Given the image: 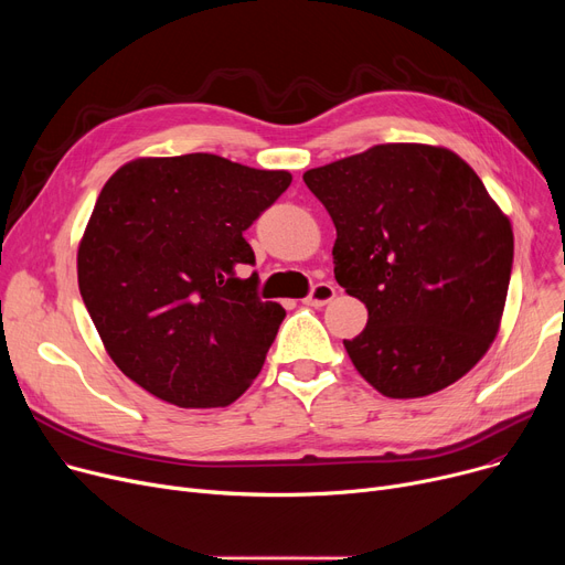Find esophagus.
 I'll list each match as a JSON object with an SVG mask.
<instances>
[{
  "mask_svg": "<svg viewBox=\"0 0 565 565\" xmlns=\"http://www.w3.org/2000/svg\"><path fill=\"white\" fill-rule=\"evenodd\" d=\"M337 298V288L328 281H320L311 288V292L305 298V305L309 307H324L328 302H332Z\"/></svg>",
  "mask_w": 565,
  "mask_h": 565,
  "instance_id": "1",
  "label": "esophagus"
}]
</instances>
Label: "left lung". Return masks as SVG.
Instances as JSON below:
<instances>
[{"label":"left lung","instance_id":"8db88e82","mask_svg":"<svg viewBox=\"0 0 565 565\" xmlns=\"http://www.w3.org/2000/svg\"><path fill=\"white\" fill-rule=\"evenodd\" d=\"M337 226L334 277L369 309L343 341L387 398H422L469 373L507 305L513 228L481 178L449 148L380 143L309 169Z\"/></svg>","mask_w":565,"mask_h":565}]
</instances>
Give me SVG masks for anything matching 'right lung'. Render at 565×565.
Returning <instances> with one entry per match:
<instances>
[{"mask_svg":"<svg viewBox=\"0 0 565 565\" xmlns=\"http://www.w3.org/2000/svg\"><path fill=\"white\" fill-rule=\"evenodd\" d=\"M288 171L213 153L137 158L105 183L77 249V281L111 362L178 407H224L260 373L286 316L260 302L245 231Z\"/></svg>","mask_w":565,"mask_h":565,"instance_id":"add662e5","label":"right lung"}]
</instances>
